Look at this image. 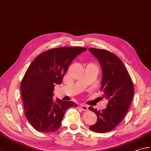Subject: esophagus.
Segmentation results:
<instances>
[{"mask_svg":"<svg viewBox=\"0 0 151 151\" xmlns=\"http://www.w3.org/2000/svg\"><path fill=\"white\" fill-rule=\"evenodd\" d=\"M80 108L81 109V110H83V111H87L88 110V106L85 104H81Z\"/></svg>","mask_w":151,"mask_h":151,"instance_id":"34e87169","label":"esophagus"}]
</instances>
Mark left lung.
Returning <instances> with one entry per match:
<instances>
[{"mask_svg":"<svg viewBox=\"0 0 151 151\" xmlns=\"http://www.w3.org/2000/svg\"><path fill=\"white\" fill-rule=\"evenodd\" d=\"M89 50L101 64L102 78L101 91L109 100L106 108L97 110L89 109L97 116V122L89 129L106 133L114 129L123 120L132 103L134 87L128 72L121 60L106 50L89 48Z\"/></svg>","mask_w":151,"mask_h":151,"instance_id":"8db88e82","label":"left lung"}]
</instances>
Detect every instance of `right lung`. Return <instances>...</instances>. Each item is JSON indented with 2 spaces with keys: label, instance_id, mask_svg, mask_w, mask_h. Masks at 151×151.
<instances>
[{
  "label": "right lung",
  "instance_id": "1",
  "mask_svg": "<svg viewBox=\"0 0 151 151\" xmlns=\"http://www.w3.org/2000/svg\"><path fill=\"white\" fill-rule=\"evenodd\" d=\"M87 50L68 47L49 49L37 56L27 68L21 83V94L25 117L37 131L56 132L66 110L77 107L72 101H54L53 91L55 85L62 83L74 58Z\"/></svg>",
  "mask_w": 151,
  "mask_h": 151
}]
</instances>
